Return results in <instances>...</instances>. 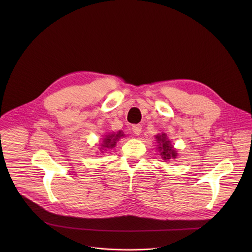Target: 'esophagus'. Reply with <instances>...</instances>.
Segmentation results:
<instances>
[{"label":"esophagus","instance_id":"34e87169","mask_svg":"<svg viewBox=\"0 0 252 252\" xmlns=\"http://www.w3.org/2000/svg\"><path fill=\"white\" fill-rule=\"evenodd\" d=\"M141 128H142V126L139 124L132 126V131L135 135H139L141 133Z\"/></svg>","mask_w":252,"mask_h":252}]
</instances>
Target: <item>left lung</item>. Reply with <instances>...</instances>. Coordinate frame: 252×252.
<instances>
[{"label": "left lung", "instance_id": "1", "mask_svg": "<svg viewBox=\"0 0 252 252\" xmlns=\"http://www.w3.org/2000/svg\"><path fill=\"white\" fill-rule=\"evenodd\" d=\"M166 134L157 135L158 141L159 143V152L160 156L163 159H169V158H175L176 152L172 149V146H170V141L165 136Z\"/></svg>", "mask_w": 252, "mask_h": 252}]
</instances>
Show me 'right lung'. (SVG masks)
Segmentation results:
<instances>
[{
  "mask_svg": "<svg viewBox=\"0 0 252 252\" xmlns=\"http://www.w3.org/2000/svg\"><path fill=\"white\" fill-rule=\"evenodd\" d=\"M124 135V133H121V132H119V133H117V134H112V135H107V136H105V138L103 139V143H102V147L103 148H107V149H110V148H113V147H115L116 146V141L117 140H119V138H121V136H123Z\"/></svg>",
  "mask_w": 252,
  "mask_h": 252,
  "instance_id": "obj_1",
  "label": "right lung"
}]
</instances>
